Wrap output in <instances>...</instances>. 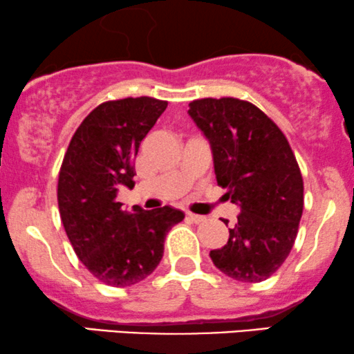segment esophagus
Returning <instances> with one entry per match:
<instances>
[{
    "label": "esophagus",
    "instance_id": "1",
    "mask_svg": "<svg viewBox=\"0 0 354 354\" xmlns=\"http://www.w3.org/2000/svg\"><path fill=\"white\" fill-rule=\"evenodd\" d=\"M187 216H188V219H190L192 223H195V224H201V223H205V221H206V218H205V216H200V214L188 213Z\"/></svg>",
    "mask_w": 354,
    "mask_h": 354
}]
</instances>
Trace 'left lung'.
I'll use <instances>...</instances> for the list:
<instances>
[{
	"instance_id": "1",
	"label": "left lung",
	"mask_w": 354,
	"mask_h": 354,
	"mask_svg": "<svg viewBox=\"0 0 354 354\" xmlns=\"http://www.w3.org/2000/svg\"><path fill=\"white\" fill-rule=\"evenodd\" d=\"M188 107L209 141L218 185L241 208L211 260L237 281H263L288 259L299 229L304 183L296 156L277 123L247 100L208 97Z\"/></svg>"
}]
</instances>
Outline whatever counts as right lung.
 Masks as SVG:
<instances>
[{"instance_id": "right-lung-1", "label": "right lung", "mask_w": 354, "mask_h": 354, "mask_svg": "<svg viewBox=\"0 0 354 354\" xmlns=\"http://www.w3.org/2000/svg\"><path fill=\"white\" fill-rule=\"evenodd\" d=\"M166 100H109L87 115L68 146L58 176V209L82 265L113 288L140 283L159 265L164 241L185 214L162 208L122 209L117 194L133 188V159Z\"/></svg>"}]
</instances>
